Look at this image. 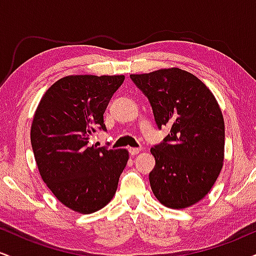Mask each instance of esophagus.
<instances>
[{
  "label": "esophagus",
  "mask_w": 256,
  "mask_h": 256,
  "mask_svg": "<svg viewBox=\"0 0 256 256\" xmlns=\"http://www.w3.org/2000/svg\"><path fill=\"white\" fill-rule=\"evenodd\" d=\"M140 150H142V149H140V148H128V152H130L131 155H136Z\"/></svg>",
  "instance_id": "esophagus-1"
}]
</instances>
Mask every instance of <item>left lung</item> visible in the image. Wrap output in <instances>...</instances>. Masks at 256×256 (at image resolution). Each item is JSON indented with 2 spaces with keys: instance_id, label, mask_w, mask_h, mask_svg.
Returning a JSON list of instances; mask_svg holds the SVG:
<instances>
[{
  "instance_id": "left-lung-1",
  "label": "left lung",
  "mask_w": 256,
  "mask_h": 256,
  "mask_svg": "<svg viewBox=\"0 0 256 256\" xmlns=\"http://www.w3.org/2000/svg\"><path fill=\"white\" fill-rule=\"evenodd\" d=\"M130 78L148 98L158 128L170 126L162 143L150 149L155 198L173 210L198 204L222 168L225 124L218 102L196 76L177 67Z\"/></svg>"
}]
</instances>
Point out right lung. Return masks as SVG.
I'll use <instances>...</instances> for the list:
<instances>
[{
	"label": "right lung",
	"instance_id": "1",
	"mask_svg": "<svg viewBox=\"0 0 256 256\" xmlns=\"http://www.w3.org/2000/svg\"><path fill=\"white\" fill-rule=\"evenodd\" d=\"M124 76H67L46 91L34 112L31 144L38 171L61 204L90 214L116 195L128 160L126 149L89 146Z\"/></svg>",
	"mask_w": 256,
	"mask_h": 256
}]
</instances>
